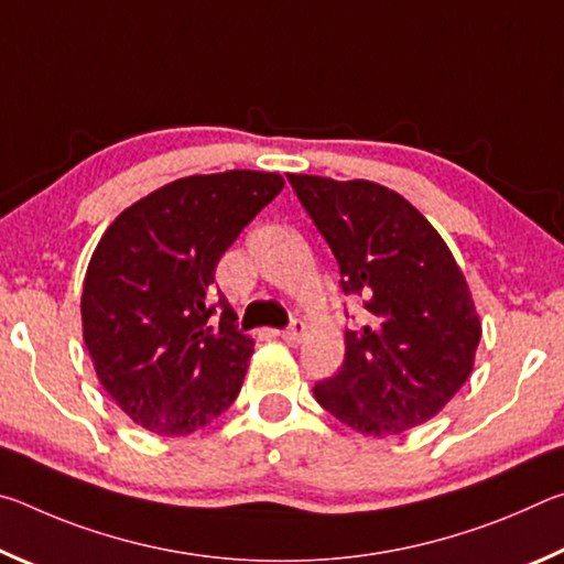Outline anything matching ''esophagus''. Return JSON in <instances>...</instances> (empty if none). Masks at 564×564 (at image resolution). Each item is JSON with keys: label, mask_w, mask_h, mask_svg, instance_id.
Returning a JSON list of instances; mask_svg holds the SVG:
<instances>
[{"label": "esophagus", "mask_w": 564, "mask_h": 564, "mask_svg": "<svg viewBox=\"0 0 564 564\" xmlns=\"http://www.w3.org/2000/svg\"><path fill=\"white\" fill-rule=\"evenodd\" d=\"M305 336V323L303 321H293L289 328L281 330V338L289 340V343H299Z\"/></svg>", "instance_id": "obj_1"}]
</instances>
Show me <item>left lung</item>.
<instances>
[{
    "instance_id": "8db88e82",
    "label": "left lung",
    "mask_w": 564,
    "mask_h": 564,
    "mask_svg": "<svg viewBox=\"0 0 564 564\" xmlns=\"http://www.w3.org/2000/svg\"><path fill=\"white\" fill-rule=\"evenodd\" d=\"M368 323L346 330V358L313 395L368 437L423 425L473 373L482 323L455 256L417 208L376 181L289 174Z\"/></svg>"
}]
</instances>
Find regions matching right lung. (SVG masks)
Here are the masks:
<instances>
[{
  "label": "right lung",
  "mask_w": 564,
  "mask_h": 564,
  "mask_svg": "<svg viewBox=\"0 0 564 564\" xmlns=\"http://www.w3.org/2000/svg\"><path fill=\"white\" fill-rule=\"evenodd\" d=\"M283 184L246 169L176 178L123 208L94 248L84 346L104 390L144 431L191 435L236 400L253 338L216 299L214 273Z\"/></svg>",
  "instance_id": "1"
}]
</instances>
